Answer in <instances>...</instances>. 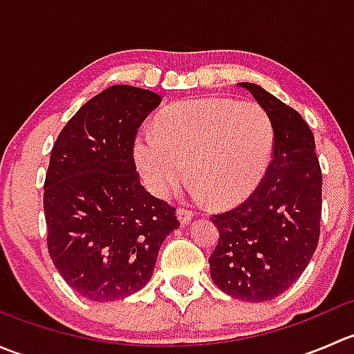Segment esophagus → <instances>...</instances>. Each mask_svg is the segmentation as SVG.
<instances>
[{
	"label": "esophagus",
	"instance_id": "obj_1",
	"mask_svg": "<svg viewBox=\"0 0 354 354\" xmlns=\"http://www.w3.org/2000/svg\"><path fill=\"white\" fill-rule=\"evenodd\" d=\"M176 216H178V219H180L181 224H188L192 221V217H194V214H192V210L183 209V207H178Z\"/></svg>",
	"mask_w": 354,
	"mask_h": 354
}]
</instances>
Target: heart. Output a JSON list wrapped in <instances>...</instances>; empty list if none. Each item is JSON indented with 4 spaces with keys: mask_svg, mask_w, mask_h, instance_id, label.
Here are the masks:
<instances>
[{
    "mask_svg": "<svg viewBox=\"0 0 354 354\" xmlns=\"http://www.w3.org/2000/svg\"><path fill=\"white\" fill-rule=\"evenodd\" d=\"M272 118L253 101L202 97L180 102L142 130L135 160L145 187L167 198L190 178L195 195L214 205H234L252 194L274 152Z\"/></svg>",
    "mask_w": 354,
    "mask_h": 354,
    "instance_id": "heart-1",
    "label": "heart"
}]
</instances>
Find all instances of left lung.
<instances>
[{"mask_svg": "<svg viewBox=\"0 0 354 354\" xmlns=\"http://www.w3.org/2000/svg\"><path fill=\"white\" fill-rule=\"evenodd\" d=\"M272 118V160L253 194L214 214L219 243L209 257L221 291L269 301L296 283L315 253L322 216V171L312 130L296 109L255 84H240Z\"/></svg>", "mask_w": 354, "mask_h": 354, "instance_id": "1", "label": "left lung"}]
</instances>
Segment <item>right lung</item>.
<instances>
[{
    "label": "right lung",
    "instance_id": "right-lung-1",
    "mask_svg": "<svg viewBox=\"0 0 354 354\" xmlns=\"http://www.w3.org/2000/svg\"><path fill=\"white\" fill-rule=\"evenodd\" d=\"M160 101L152 91L113 85L85 102L53 145L44 181L49 257L91 301L140 291L180 226L176 209L142 187L133 159L138 128Z\"/></svg>",
    "mask_w": 354,
    "mask_h": 354
}]
</instances>
